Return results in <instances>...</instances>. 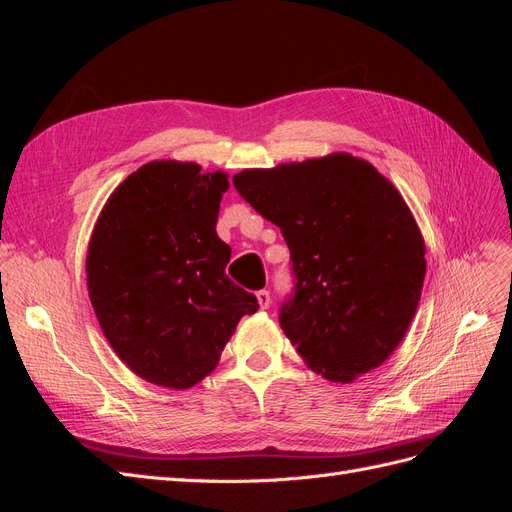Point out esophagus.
I'll list each match as a JSON object with an SVG mask.
<instances>
[{
	"instance_id": "obj_1",
	"label": "esophagus",
	"mask_w": 512,
	"mask_h": 512,
	"mask_svg": "<svg viewBox=\"0 0 512 512\" xmlns=\"http://www.w3.org/2000/svg\"><path fill=\"white\" fill-rule=\"evenodd\" d=\"M256 299H258V305L262 309H267L271 305V292L269 290H258L256 292Z\"/></svg>"
}]
</instances>
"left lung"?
<instances>
[{"instance_id": "left-lung-1", "label": "left lung", "mask_w": 512, "mask_h": 512, "mask_svg": "<svg viewBox=\"0 0 512 512\" xmlns=\"http://www.w3.org/2000/svg\"><path fill=\"white\" fill-rule=\"evenodd\" d=\"M232 183L286 239L294 294L280 324L303 361L346 384L389 359L427 269L423 235L395 185L350 153L247 168Z\"/></svg>"}]
</instances>
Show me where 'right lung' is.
Listing matches in <instances>:
<instances>
[{
  "mask_svg": "<svg viewBox=\"0 0 512 512\" xmlns=\"http://www.w3.org/2000/svg\"><path fill=\"white\" fill-rule=\"evenodd\" d=\"M222 170L194 162L141 166L106 200L87 250V290L119 359L136 376L190 389L209 376L258 301L228 280L218 237Z\"/></svg>",
  "mask_w": 512,
  "mask_h": 512,
  "instance_id": "1",
  "label": "right lung"
}]
</instances>
